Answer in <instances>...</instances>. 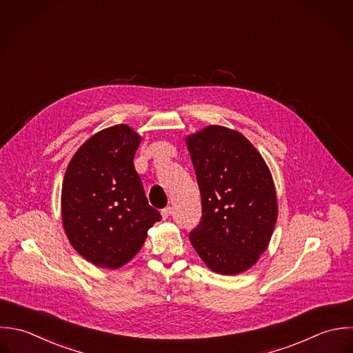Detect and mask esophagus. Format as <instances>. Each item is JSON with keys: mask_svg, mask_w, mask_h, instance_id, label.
Instances as JSON below:
<instances>
[{"mask_svg": "<svg viewBox=\"0 0 353 353\" xmlns=\"http://www.w3.org/2000/svg\"><path fill=\"white\" fill-rule=\"evenodd\" d=\"M172 214V207H165L164 210H161V216L163 219H168V216Z\"/></svg>", "mask_w": 353, "mask_h": 353, "instance_id": "34e87169", "label": "esophagus"}]
</instances>
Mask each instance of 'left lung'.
Wrapping results in <instances>:
<instances>
[{
    "label": "left lung",
    "instance_id": "8db88e82",
    "mask_svg": "<svg viewBox=\"0 0 353 353\" xmlns=\"http://www.w3.org/2000/svg\"><path fill=\"white\" fill-rule=\"evenodd\" d=\"M185 141L203 204L190 242L212 271L241 274L267 249L276 223L270 168L246 137L223 125H207Z\"/></svg>",
    "mask_w": 353,
    "mask_h": 353
}]
</instances>
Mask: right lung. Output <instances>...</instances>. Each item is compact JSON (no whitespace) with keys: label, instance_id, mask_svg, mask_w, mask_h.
<instances>
[{"label":"right lung","instance_id":"add662e5","mask_svg":"<svg viewBox=\"0 0 353 353\" xmlns=\"http://www.w3.org/2000/svg\"><path fill=\"white\" fill-rule=\"evenodd\" d=\"M139 142V134L127 124L104 128L77 150L67 167L63 228L74 249L97 267L124 265L161 219L134 168Z\"/></svg>","mask_w":353,"mask_h":353}]
</instances>
